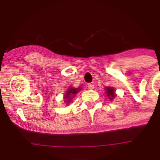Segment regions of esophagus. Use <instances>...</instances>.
Segmentation results:
<instances>
[{
    "mask_svg": "<svg viewBox=\"0 0 160 160\" xmlns=\"http://www.w3.org/2000/svg\"><path fill=\"white\" fill-rule=\"evenodd\" d=\"M88 88H89V89H91V90L94 89V85L93 84V83H88Z\"/></svg>",
    "mask_w": 160,
    "mask_h": 160,
    "instance_id": "esophagus-1",
    "label": "esophagus"
}]
</instances>
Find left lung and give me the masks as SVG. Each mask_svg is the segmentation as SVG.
<instances>
[{
  "label": "left lung",
  "mask_w": 160,
  "mask_h": 160,
  "mask_svg": "<svg viewBox=\"0 0 160 160\" xmlns=\"http://www.w3.org/2000/svg\"><path fill=\"white\" fill-rule=\"evenodd\" d=\"M105 93H106V95L108 96V98L110 99L111 101L113 100L115 97H116V94H115V90L113 89L111 87H108V88H105Z\"/></svg>",
  "instance_id": "8db88e82"
}]
</instances>
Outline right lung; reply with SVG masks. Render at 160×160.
Here are the masks:
<instances>
[{
    "label": "right lung",
    "mask_w": 160,
    "mask_h": 160,
    "mask_svg": "<svg viewBox=\"0 0 160 160\" xmlns=\"http://www.w3.org/2000/svg\"><path fill=\"white\" fill-rule=\"evenodd\" d=\"M81 90V88H68V90L66 91V94H65V97H64V99H65V102H66V103H69V102L72 101V98L75 96V94H77V93H78L79 91Z\"/></svg>",
    "instance_id": "right-lung-1"
}]
</instances>
